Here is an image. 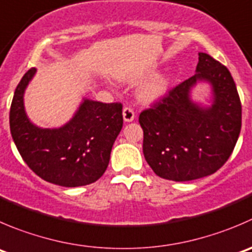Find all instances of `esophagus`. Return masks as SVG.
I'll list each match as a JSON object with an SVG mask.
<instances>
[{
  "label": "esophagus",
  "instance_id": "34e87169",
  "mask_svg": "<svg viewBox=\"0 0 252 252\" xmlns=\"http://www.w3.org/2000/svg\"><path fill=\"white\" fill-rule=\"evenodd\" d=\"M134 117H135V114H134L133 109H131L130 107H124V108H123V119H124V122H126V123H129V122H133Z\"/></svg>",
  "mask_w": 252,
  "mask_h": 252
}]
</instances>
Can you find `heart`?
I'll return each mask as SVG.
<instances>
[{"label":"heart","mask_w":252,"mask_h":252,"mask_svg":"<svg viewBox=\"0 0 252 252\" xmlns=\"http://www.w3.org/2000/svg\"><path fill=\"white\" fill-rule=\"evenodd\" d=\"M171 86V76L168 74L158 75L149 80L140 91V98L146 103H154L167 94Z\"/></svg>","instance_id":"b5f03b06"}]
</instances>
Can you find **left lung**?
I'll list each match as a JSON object with an SVG mask.
<instances>
[{
  "instance_id": "1",
  "label": "left lung",
  "mask_w": 252,
  "mask_h": 252,
  "mask_svg": "<svg viewBox=\"0 0 252 252\" xmlns=\"http://www.w3.org/2000/svg\"><path fill=\"white\" fill-rule=\"evenodd\" d=\"M196 75L141 112L143 153L165 180L192 181L218 171L233 153L241 129V103L230 72L206 53L198 54ZM211 86L209 106L194 102L191 90Z\"/></svg>"
}]
</instances>
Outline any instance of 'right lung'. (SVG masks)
<instances>
[{"instance_id": "add662e5", "label": "right lung", "mask_w": 252, "mask_h": 252, "mask_svg": "<svg viewBox=\"0 0 252 252\" xmlns=\"http://www.w3.org/2000/svg\"><path fill=\"white\" fill-rule=\"evenodd\" d=\"M35 72L33 67L22 77L9 111L12 138L22 158L54 185L79 187L96 182L107 170L112 146L123 126V107L84 98L64 126L40 128L32 123L24 108V92Z\"/></svg>"}]
</instances>
